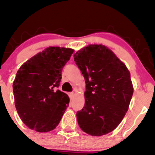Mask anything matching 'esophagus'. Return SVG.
I'll use <instances>...</instances> for the list:
<instances>
[{
  "mask_svg": "<svg viewBox=\"0 0 155 155\" xmlns=\"http://www.w3.org/2000/svg\"><path fill=\"white\" fill-rule=\"evenodd\" d=\"M74 95H75V94H74V92H71L70 94H69V96H70V98L71 99H73L74 97Z\"/></svg>",
  "mask_w": 155,
  "mask_h": 155,
  "instance_id": "34e87169",
  "label": "esophagus"
}]
</instances>
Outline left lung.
I'll return each mask as SVG.
<instances>
[{
    "label": "left lung",
    "instance_id": "8db88e82",
    "mask_svg": "<svg viewBox=\"0 0 155 155\" xmlns=\"http://www.w3.org/2000/svg\"><path fill=\"white\" fill-rule=\"evenodd\" d=\"M74 57L86 83L84 106L76 113L78 124L90 136L107 134L120 124L128 110L133 94L129 70L102 44H90Z\"/></svg>",
    "mask_w": 155,
    "mask_h": 155
}]
</instances>
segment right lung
<instances>
[{
    "label": "right lung",
    "instance_id": "add662e5",
    "mask_svg": "<svg viewBox=\"0 0 155 155\" xmlns=\"http://www.w3.org/2000/svg\"><path fill=\"white\" fill-rule=\"evenodd\" d=\"M70 48L49 47L19 68L13 82L16 109L31 130H54L69 104L68 95L58 87L62 70L74 52Z\"/></svg>",
    "mask_w": 155,
    "mask_h": 155
}]
</instances>
